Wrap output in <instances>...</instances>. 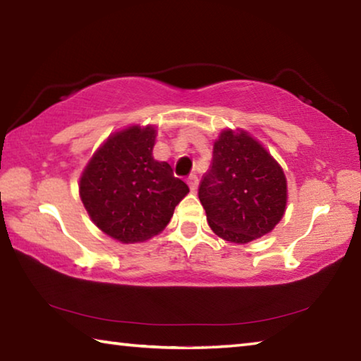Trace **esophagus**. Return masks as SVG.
<instances>
[{
	"mask_svg": "<svg viewBox=\"0 0 361 361\" xmlns=\"http://www.w3.org/2000/svg\"><path fill=\"white\" fill-rule=\"evenodd\" d=\"M188 186H189V189H191V192H195L197 191V186H199V180H197V176L195 175H191L188 178Z\"/></svg>",
	"mask_w": 361,
	"mask_h": 361,
	"instance_id": "34e87169",
	"label": "esophagus"
}]
</instances>
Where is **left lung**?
Returning <instances> with one entry per match:
<instances>
[{
  "mask_svg": "<svg viewBox=\"0 0 361 361\" xmlns=\"http://www.w3.org/2000/svg\"><path fill=\"white\" fill-rule=\"evenodd\" d=\"M199 199L218 237L248 243L283 218L288 189L283 169L258 140L245 130L226 129L213 143V162Z\"/></svg>",
  "mask_w": 361,
  "mask_h": 361,
  "instance_id": "obj_1",
  "label": "left lung"
}]
</instances>
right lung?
<instances>
[{
  "label": "right lung",
  "mask_w": 361,
  "mask_h": 361,
  "mask_svg": "<svg viewBox=\"0 0 361 361\" xmlns=\"http://www.w3.org/2000/svg\"><path fill=\"white\" fill-rule=\"evenodd\" d=\"M154 126H130L109 135L79 178L90 219L121 243H138L166 229L189 192L167 162L152 157Z\"/></svg>",
  "instance_id": "add662e5"
}]
</instances>
